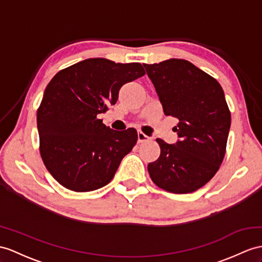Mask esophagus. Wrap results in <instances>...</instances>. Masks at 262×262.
Returning a JSON list of instances; mask_svg holds the SVG:
<instances>
[{"instance_id": "esophagus-1", "label": "esophagus", "mask_w": 262, "mask_h": 262, "mask_svg": "<svg viewBox=\"0 0 262 262\" xmlns=\"http://www.w3.org/2000/svg\"><path fill=\"white\" fill-rule=\"evenodd\" d=\"M149 140H150V137L145 136L144 133H142V132L138 133V143H143L145 141H149Z\"/></svg>"}]
</instances>
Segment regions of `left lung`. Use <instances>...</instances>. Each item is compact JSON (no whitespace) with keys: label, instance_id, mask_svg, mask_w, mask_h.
<instances>
[{"label":"left lung","instance_id":"8db88e82","mask_svg":"<svg viewBox=\"0 0 262 262\" xmlns=\"http://www.w3.org/2000/svg\"><path fill=\"white\" fill-rule=\"evenodd\" d=\"M165 116L179 119L174 144L157 139L160 157L148 164L151 180L172 193H190L205 186L226 155L231 124L225 93L211 75L182 59L143 64Z\"/></svg>","mask_w":262,"mask_h":262}]
</instances>
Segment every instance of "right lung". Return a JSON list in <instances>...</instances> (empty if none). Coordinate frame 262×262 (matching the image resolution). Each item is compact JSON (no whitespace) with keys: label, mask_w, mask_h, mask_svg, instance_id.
<instances>
[{"label":"right lung","mask_w":262,"mask_h":262,"mask_svg":"<svg viewBox=\"0 0 262 262\" xmlns=\"http://www.w3.org/2000/svg\"><path fill=\"white\" fill-rule=\"evenodd\" d=\"M144 74L140 63L95 57L61 70L50 81L36 122L43 163L61 186L89 192L113 179L138 132L112 130L98 114L116 104L121 86Z\"/></svg>","instance_id":"1"}]
</instances>
